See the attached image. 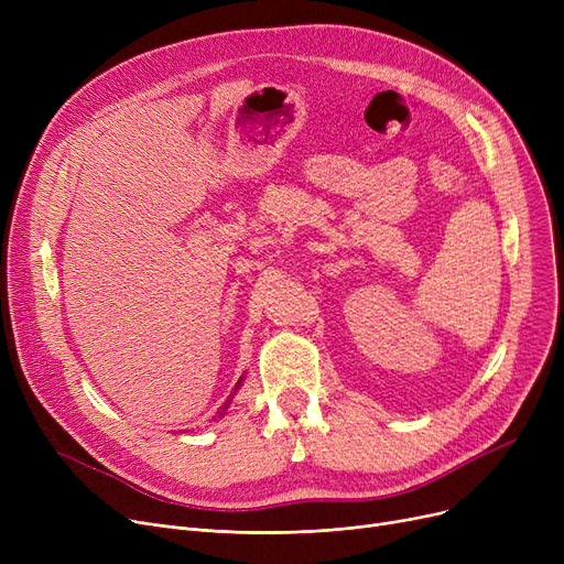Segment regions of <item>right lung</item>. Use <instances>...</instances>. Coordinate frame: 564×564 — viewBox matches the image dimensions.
Listing matches in <instances>:
<instances>
[{
  "label": "right lung",
  "mask_w": 564,
  "mask_h": 564,
  "mask_svg": "<svg viewBox=\"0 0 564 564\" xmlns=\"http://www.w3.org/2000/svg\"><path fill=\"white\" fill-rule=\"evenodd\" d=\"M242 379H245V377H240V381H237V387H235V389H240V383H242ZM230 398H232V395H230ZM228 404H230V400H226V404H224L221 409L226 411V409H228ZM224 411H221V416H224Z\"/></svg>",
  "instance_id": "obj_1"
}]
</instances>
